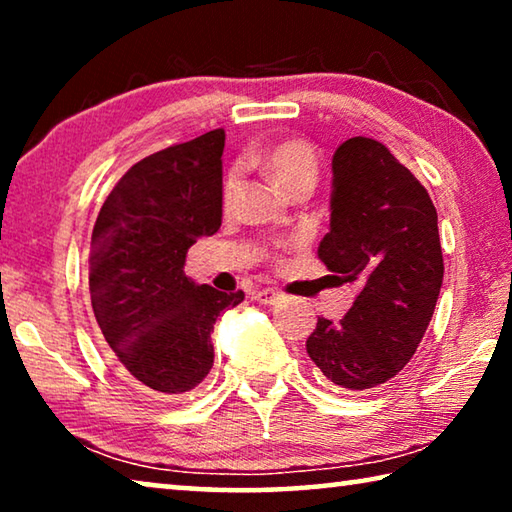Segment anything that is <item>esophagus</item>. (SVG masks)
<instances>
[{"label":"esophagus","instance_id":"esophagus-1","mask_svg":"<svg viewBox=\"0 0 512 512\" xmlns=\"http://www.w3.org/2000/svg\"><path fill=\"white\" fill-rule=\"evenodd\" d=\"M253 298L259 302V305H275V302L282 300V293L275 289H259L253 293Z\"/></svg>","mask_w":512,"mask_h":512}]
</instances>
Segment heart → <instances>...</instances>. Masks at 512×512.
<instances>
[{
    "instance_id": "obj_1",
    "label": "heart",
    "mask_w": 512,
    "mask_h": 512,
    "mask_svg": "<svg viewBox=\"0 0 512 512\" xmlns=\"http://www.w3.org/2000/svg\"><path fill=\"white\" fill-rule=\"evenodd\" d=\"M255 162H262V167L271 173L289 194L298 189H314L318 180V155L314 146L305 140H284L280 144L266 149L262 155H255ZM241 192V171L230 169L223 180V205L228 207L235 203Z\"/></svg>"
}]
</instances>
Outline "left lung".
<instances>
[{
	"label": "left lung",
	"mask_w": 512,
	"mask_h": 512,
	"mask_svg": "<svg viewBox=\"0 0 512 512\" xmlns=\"http://www.w3.org/2000/svg\"><path fill=\"white\" fill-rule=\"evenodd\" d=\"M329 210L318 257L359 293L341 320L318 318L307 354L327 384L361 393L395 377L427 332L445 273L438 214L420 180L370 137L336 149Z\"/></svg>",
	"instance_id": "left-lung-1"
}]
</instances>
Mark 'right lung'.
I'll return each mask as SVG.
<instances>
[{
	"label": "right lung",
	"instance_id": "right-lung-1",
	"mask_svg": "<svg viewBox=\"0 0 512 512\" xmlns=\"http://www.w3.org/2000/svg\"><path fill=\"white\" fill-rule=\"evenodd\" d=\"M223 146L216 128L133 164L92 230L94 318L121 372L158 395L201 384L216 318L244 300L185 275L187 250L221 228Z\"/></svg>",
	"mask_w": 512,
	"mask_h": 512
}]
</instances>
